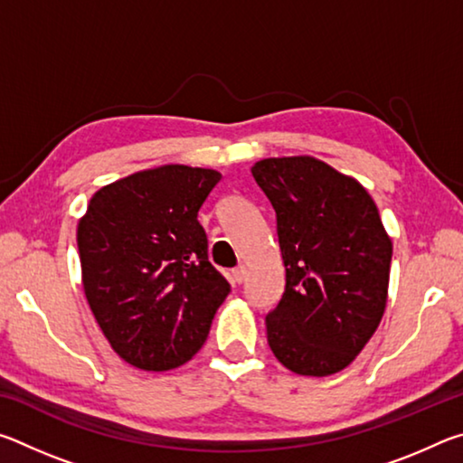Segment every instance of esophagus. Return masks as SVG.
<instances>
[{
	"label": "esophagus",
	"instance_id": "34e87169",
	"mask_svg": "<svg viewBox=\"0 0 463 463\" xmlns=\"http://www.w3.org/2000/svg\"><path fill=\"white\" fill-rule=\"evenodd\" d=\"M231 279H232V284H242V281L247 279V269L242 268V265H241V268H237V269H232L231 271Z\"/></svg>",
	"mask_w": 463,
	"mask_h": 463
}]
</instances>
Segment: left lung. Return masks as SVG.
<instances>
[{"label": "left lung", "mask_w": 463, "mask_h": 463, "mask_svg": "<svg viewBox=\"0 0 463 463\" xmlns=\"http://www.w3.org/2000/svg\"><path fill=\"white\" fill-rule=\"evenodd\" d=\"M278 221L286 289L265 317L268 343L288 370L331 375L357 357L388 298L392 241L372 195L315 156L250 167Z\"/></svg>", "instance_id": "1"}]
</instances>
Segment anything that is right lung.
Listing matches in <instances>:
<instances>
[{
  "mask_svg": "<svg viewBox=\"0 0 463 463\" xmlns=\"http://www.w3.org/2000/svg\"><path fill=\"white\" fill-rule=\"evenodd\" d=\"M221 177L187 165L138 171L93 194L77 226L90 308L112 349L138 370L190 362L231 292L198 222Z\"/></svg>",
  "mask_w": 463,
  "mask_h": 463,
  "instance_id": "add662e5",
  "label": "right lung"
}]
</instances>
